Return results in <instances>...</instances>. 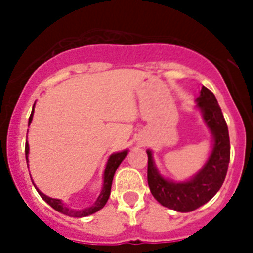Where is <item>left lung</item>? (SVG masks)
Wrapping results in <instances>:
<instances>
[{
    "label": "left lung",
    "mask_w": 253,
    "mask_h": 253,
    "mask_svg": "<svg viewBox=\"0 0 253 253\" xmlns=\"http://www.w3.org/2000/svg\"><path fill=\"white\" fill-rule=\"evenodd\" d=\"M205 125L211 134V151L202 168L189 180L173 181L158 169L152 151L147 150V180L152 196L159 204L180 212H189L205 205L215 196L223 184L230 163V136L215 95L202 86L196 99Z\"/></svg>",
    "instance_id": "left-lung-1"
}]
</instances>
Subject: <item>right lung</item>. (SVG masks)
Segmentation results:
<instances>
[{"instance_id":"1","label":"right lung","mask_w":253,"mask_h":253,"mask_svg":"<svg viewBox=\"0 0 253 253\" xmlns=\"http://www.w3.org/2000/svg\"><path fill=\"white\" fill-rule=\"evenodd\" d=\"M34 107H35V103H34L33 106V111H31V115H30L29 118V125L33 121V115H34ZM29 143L26 140V162L29 163ZM127 154H128V150L121 151V152H115V154H111L107 159L106 167H105V170H103V176H102V188H101V192H99V196L97 197V200L91 206L86 209H80V210H77V209H71L68 208L67 205L63 202L61 200H57V198H51V197L45 196L44 193H42L39 189L37 188V185L34 184L35 189L39 193V196L43 198V200L47 202V204L53 208L56 211L61 212V214H64V215L72 216V218H84V216L91 215V214H94L98 210L106 205L107 200H109V197H110V192H111V184H113V177L115 174V170L119 167V164L123 162V159L126 158Z\"/></svg>"}]
</instances>
